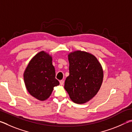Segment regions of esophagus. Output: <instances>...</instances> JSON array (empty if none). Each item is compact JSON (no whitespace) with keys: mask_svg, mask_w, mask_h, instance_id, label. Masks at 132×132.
I'll return each mask as SVG.
<instances>
[{"mask_svg":"<svg viewBox=\"0 0 132 132\" xmlns=\"http://www.w3.org/2000/svg\"><path fill=\"white\" fill-rule=\"evenodd\" d=\"M60 82V85H63L64 84V81L63 80H61L59 81Z\"/></svg>","mask_w":132,"mask_h":132,"instance_id":"34e87169","label":"esophagus"}]
</instances>
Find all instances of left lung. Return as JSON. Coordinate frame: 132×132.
Masks as SVG:
<instances>
[{
	"label": "left lung",
	"mask_w": 132,
	"mask_h": 132,
	"mask_svg": "<svg viewBox=\"0 0 132 132\" xmlns=\"http://www.w3.org/2000/svg\"><path fill=\"white\" fill-rule=\"evenodd\" d=\"M69 76L64 89L75 103L84 104L97 94L103 80V70L96 57L77 50L68 54Z\"/></svg>",
	"instance_id": "8db88e82"
}]
</instances>
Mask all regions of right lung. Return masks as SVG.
Returning a JSON list of instances; mask_svg holds the SVG:
<instances>
[{"instance_id": "right-lung-1", "label": "right lung", "mask_w": 132, "mask_h": 132, "mask_svg": "<svg viewBox=\"0 0 132 132\" xmlns=\"http://www.w3.org/2000/svg\"><path fill=\"white\" fill-rule=\"evenodd\" d=\"M52 57L48 52L40 51L29 62L23 73L26 89L36 99L44 101L51 95L54 87L59 85L55 78Z\"/></svg>"}]
</instances>
